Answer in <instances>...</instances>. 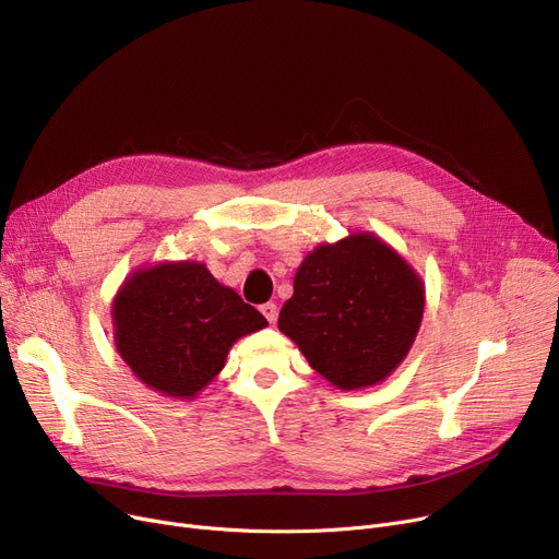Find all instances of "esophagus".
I'll list each match as a JSON object with an SVG mask.
<instances>
[{"label":"esophagus","mask_w":559,"mask_h":559,"mask_svg":"<svg viewBox=\"0 0 559 559\" xmlns=\"http://www.w3.org/2000/svg\"><path fill=\"white\" fill-rule=\"evenodd\" d=\"M260 312L264 314V319H267L270 321V324H274V321H276V317H278V306L276 304H262L260 306Z\"/></svg>","instance_id":"1"}]
</instances>
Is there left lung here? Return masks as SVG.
<instances>
[{"instance_id": "left-lung-1", "label": "left lung", "mask_w": 559, "mask_h": 559, "mask_svg": "<svg viewBox=\"0 0 559 559\" xmlns=\"http://www.w3.org/2000/svg\"><path fill=\"white\" fill-rule=\"evenodd\" d=\"M424 283L373 233L310 251L278 329L337 390L385 380L407 356L424 317Z\"/></svg>"}]
</instances>
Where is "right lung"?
<instances>
[{
	"instance_id": "obj_1",
	"label": "right lung",
	"mask_w": 559,
	"mask_h": 559,
	"mask_svg": "<svg viewBox=\"0 0 559 559\" xmlns=\"http://www.w3.org/2000/svg\"><path fill=\"white\" fill-rule=\"evenodd\" d=\"M115 346L146 388L192 399L224 369L240 337L267 326L203 262H160L133 272L112 301Z\"/></svg>"
}]
</instances>
